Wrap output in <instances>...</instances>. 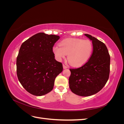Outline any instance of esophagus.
I'll return each instance as SVG.
<instances>
[{
    "mask_svg": "<svg viewBox=\"0 0 124 124\" xmlns=\"http://www.w3.org/2000/svg\"><path fill=\"white\" fill-rule=\"evenodd\" d=\"M63 68L64 69H67V68H68V67L66 66H65V65H63Z\"/></svg>",
    "mask_w": 124,
    "mask_h": 124,
    "instance_id": "1",
    "label": "esophagus"
}]
</instances>
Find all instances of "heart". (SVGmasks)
<instances>
[{
	"instance_id": "1",
	"label": "heart",
	"mask_w": 124,
	"mask_h": 124,
	"mask_svg": "<svg viewBox=\"0 0 124 124\" xmlns=\"http://www.w3.org/2000/svg\"><path fill=\"white\" fill-rule=\"evenodd\" d=\"M59 46L52 48L55 58L62 61L68 54V59L71 65L79 67L83 65L91 57L93 44L89 40L79 38H67L62 40Z\"/></svg>"
}]
</instances>
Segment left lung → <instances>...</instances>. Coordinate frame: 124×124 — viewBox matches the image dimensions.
<instances>
[{
  "mask_svg": "<svg viewBox=\"0 0 124 124\" xmlns=\"http://www.w3.org/2000/svg\"><path fill=\"white\" fill-rule=\"evenodd\" d=\"M85 36L92 41L93 53L83 66L70 69L69 84L72 93L86 97L99 92L106 85L109 77L110 56L104 43L90 35Z\"/></svg>",
  "mask_w": 124,
  "mask_h": 124,
  "instance_id": "obj_1",
  "label": "left lung"
}]
</instances>
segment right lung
I'll list each match as a JSON object with an SVG mask.
<instances>
[{"label": "right lung", "instance_id": "add662e5", "mask_svg": "<svg viewBox=\"0 0 124 124\" xmlns=\"http://www.w3.org/2000/svg\"><path fill=\"white\" fill-rule=\"evenodd\" d=\"M59 36L39 32L21 45L16 58V73L23 87L31 94L41 96L53 88L62 65L52 52Z\"/></svg>", "mask_w": 124, "mask_h": 124}]
</instances>
